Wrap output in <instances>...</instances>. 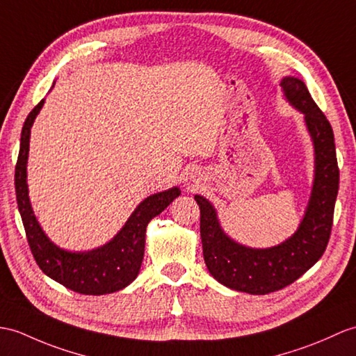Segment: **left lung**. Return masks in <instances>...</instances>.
<instances>
[{
	"label": "left lung",
	"mask_w": 356,
	"mask_h": 356,
	"mask_svg": "<svg viewBox=\"0 0 356 356\" xmlns=\"http://www.w3.org/2000/svg\"><path fill=\"white\" fill-rule=\"evenodd\" d=\"M285 100L303 115L314 147V180L296 232L277 245L256 249L239 244L222 230L213 204L195 195L206 267L220 284L249 294H268L293 284L325 253L332 227L340 171L334 131L300 79L280 80Z\"/></svg>",
	"instance_id": "8db88e82"
}]
</instances>
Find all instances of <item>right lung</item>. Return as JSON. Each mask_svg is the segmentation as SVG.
Wrapping results in <instances>:
<instances>
[{"label": "right lung", "mask_w": 356, "mask_h": 356, "mask_svg": "<svg viewBox=\"0 0 356 356\" xmlns=\"http://www.w3.org/2000/svg\"><path fill=\"white\" fill-rule=\"evenodd\" d=\"M45 100L33 109L24 122L21 147L15 170V189L18 209L27 234V241L39 268L56 282L70 290L86 294L102 296L120 291L130 285L139 275L144 259L145 230L148 222L168 208L170 203L180 195V188L172 186L167 191L148 195L140 202L131 216L124 222L120 232L109 243L97 249L72 252L62 249L47 236L33 212L29 185L27 163L30 150V134L33 122L42 109Z\"/></svg>", "instance_id": "1"}]
</instances>
